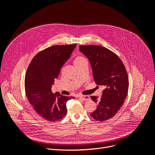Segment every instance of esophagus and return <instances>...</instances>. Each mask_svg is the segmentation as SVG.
Segmentation results:
<instances>
[{
    "label": "esophagus",
    "mask_w": 155,
    "mask_h": 155,
    "mask_svg": "<svg viewBox=\"0 0 155 155\" xmlns=\"http://www.w3.org/2000/svg\"><path fill=\"white\" fill-rule=\"evenodd\" d=\"M78 97L80 99H81L83 101H87L90 99V97L89 96H83V95H81V96H79Z\"/></svg>",
    "instance_id": "34e87169"
}]
</instances>
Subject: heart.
<instances>
[{"mask_svg": "<svg viewBox=\"0 0 155 155\" xmlns=\"http://www.w3.org/2000/svg\"><path fill=\"white\" fill-rule=\"evenodd\" d=\"M86 61V60L83 57L78 56L74 60V64H79V63H81V62H82L83 61Z\"/></svg>", "mask_w": 155, "mask_h": 155, "instance_id": "1", "label": "heart"}]
</instances>
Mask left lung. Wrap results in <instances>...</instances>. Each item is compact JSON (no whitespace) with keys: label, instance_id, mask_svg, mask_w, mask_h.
<instances>
[{"label":"left lung","instance_id":"8db88e82","mask_svg":"<svg viewBox=\"0 0 155 155\" xmlns=\"http://www.w3.org/2000/svg\"><path fill=\"white\" fill-rule=\"evenodd\" d=\"M79 47L90 61L95 83L105 87L101 97L91 96L97 104L91 116L96 121L109 120L117 114L127 95L129 79L124 65L115 53L104 47Z\"/></svg>","mask_w":155,"mask_h":155}]
</instances>
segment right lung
<instances>
[{
	"mask_svg": "<svg viewBox=\"0 0 155 155\" xmlns=\"http://www.w3.org/2000/svg\"><path fill=\"white\" fill-rule=\"evenodd\" d=\"M76 46L71 44L48 47L37 53L29 65L25 80L26 94L35 111L47 121L61 120L67 113L66 102L74 98L58 92L53 93L51 87Z\"/></svg>",
	"mask_w": 155,
	"mask_h": 155,
	"instance_id": "right-lung-1",
	"label": "right lung"
}]
</instances>
